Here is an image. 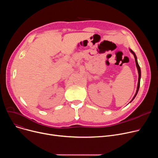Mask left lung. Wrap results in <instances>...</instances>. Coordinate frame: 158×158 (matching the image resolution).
<instances>
[{
  "instance_id": "left-lung-1",
  "label": "left lung",
  "mask_w": 158,
  "mask_h": 158,
  "mask_svg": "<svg viewBox=\"0 0 158 158\" xmlns=\"http://www.w3.org/2000/svg\"><path fill=\"white\" fill-rule=\"evenodd\" d=\"M129 51H130V52L134 55V57H135V62H136V67H137V69H138V86H137V89H136V94H135V96H134V97L132 98V99L131 100V102H132V101L134 100V98H135V97L136 96V95H137V94H138V90H139V85H140V79H141V70H140V67H139V64H138V61H137V57H136V54H135V53L132 51L131 49H129Z\"/></svg>"
}]
</instances>
